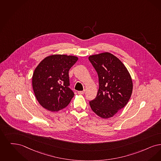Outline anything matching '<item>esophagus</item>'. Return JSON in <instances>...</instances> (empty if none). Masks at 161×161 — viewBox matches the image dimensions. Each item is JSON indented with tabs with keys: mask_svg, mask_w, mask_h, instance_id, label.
<instances>
[{
	"mask_svg": "<svg viewBox=\"0 0 161 161\" xmlns=\"http://www.w3.org/2000/svg\"><path fill=\"white\" fill-rule=\"evenodd\" d=\"M85 90H84L83 91H78L77 93H78L79 94H84V93H85Z\"/></svg>",
	"mask_w": 161,
	"mask_h": 161,
	"instance_id": "1",
	"label": "esophagus"
}]
</instances>
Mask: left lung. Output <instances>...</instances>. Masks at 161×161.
I'll return each mask as SVG.
<instances>
[{"mask_svg":"<svg viewBox=\"0 0 161 161\" xmlns=\"http://www.w3.org/2000/svg\"><path fill=\"white\" fill-rule=\"evenodd\" d=\"M88 59L97 72L99 82L97 96L90 102L91 109L102 119L111 118L130 98L132 77L123 63L109 52L92 55Z\"/></svg>","mask_w":161,"mask_h":161,"instance_id":"left-lung-1","label":"left lung"}]
</instances>
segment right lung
I'll return each mask as SVG.
<instances>
[{"label":"right lung","mask_w":161,"mask_h":161,"mask_svg":"<svg viewBox=\"0 0 161 161\" xmlns=\"http://www.w3.org/2000/svg\"><path fill=\"white\" fill-rule=\"evenodd\" d=\"M77 60L76 56L52 55L35 68L32 87L35 97L44 108L56 112L69 104L75 94L69 87V71Z\"/></svg>","instance_id":"add662e5"}]
</instances>
